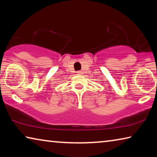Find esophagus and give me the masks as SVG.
Returning a JSON list of instances; mask_svg holds the SVG:
<instances>
[{
	"label": "esophagus",
	"mask_w": 157,
	"mask_h": 157,
	"mask_svg": "<svg viewBox=\"0 0 157 157\" xmlns=\"http://www.w3.org/2000/svg\"><path fill=\"white\" fill-rule=\"evenodd\" d=\"M77 73H78V74H82V72L81 71H77Z\"/></svg>",
	"instance_id": "esophagus-1"
}]
</instances>
